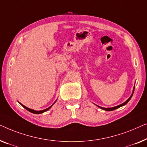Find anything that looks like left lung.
I'll return each instance as SVG.
<instances>
[{"label":"left lung","mask_w":147,"mask_h":147,"mask_svg":"<svg viewBox=\"0 0 147 147\" xmlns=\"http://www.w3.org/2000/svg\"><path fill=\"white\" fill-rule=\"evenodd\" d=\"M134 90H135V86H134V88H133V93H132V94H131V96L129 97V99H128L127 100H126L125 102H123V104H121V105H118V106H117V107H112V108H104V107H99V106H98V107H99V108H100L101 109H102V110H105V111H114V110H115V109H118V108H120V107L124 106V105H125L128 102H129V101L130 100V99L131 98L132 96H133V92H134Z\"/></svg>","instance_id":"8db88e82"}]
</instances>
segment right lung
I'll use <instances>...</instances> for the list:
<instances>
[{
  "mask_svg": "<svg viewBox=\"0 0 147 147\" xmlns=\"http://www.w3.org/2000/svg\"><path fill=\"white\" fill-rule=\"evenodd\" d=\"M55 102H56V101H55V102H54V104H55ZM19 103H20V102H19ZM20 104L23 107L24 109H26V110L28 111H29V112H30V113H34V114H41V113H45V112H46V111H48L49 109H51V107H52L53 105H54V104H53V105H51V107H49V108H47V109H45V110H42V111H34V110H32V109H29V108H28V107H25V106H24V105H22L21 103H20Z\"/></svg>",
  "mask_w": 147,
  "mask_h": 147,
  "instance_id": "right-lung-1",
  "label": "right lung"
}]
</instances>
